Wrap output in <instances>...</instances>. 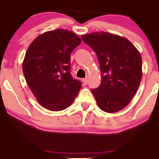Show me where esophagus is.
<instances>
[{"instance_id": "1", "label": "esophagus", "mask_w": 159, "mask_h": 159, "mask_svg": "<svg viewBox=\"0 0 159 159\" xmlns=\"http://www.w3.org/2000/svg\"><path fill=\"white\" fill-rule=\"evenodd\" d=\"M82 82H83L84 85L85 86L88 84V79H87V78H84V79H82Z\"/></svg>"}]
</instances>
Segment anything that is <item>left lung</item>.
<instances>
[{
	"label": "left lung",
	"instance_id": "obj_1",
	"mask_svg": "<svg viewBox=\"0 0 159 159\" xmlns=\"http://www.w3.org/2000/svg\"><path fill=\"white\" fill-rule=\"evenodd\" d=\"M97 54L101 83L92 89L102 111L115 113L126 107L135 95L142 77V56L125 37L105 31L81 36Z\"/></svg>",
	"mask_w": 159,
	"mask_h": 159
}]
</instances>
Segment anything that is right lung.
Listing matches in <instances>:
<instances>
[{
    "label": "right lung",
    "mask_w": 159,
    "mask_h": 159,
    "mask_svg": "<svg viewBox=\"0 0 159 159\" xmlns=\"http://www.w3.org/2000/svg\"><path fill=\"white\" fill-rule=\"evenodd\" d=\"M81 39L66 29L46 31L28 48L23 61L26 83L37 100L50 111H62L73 103L82 84L70 73V54Z\"/></svg>",
    "instance_id": "right-lung-1"
}]
</instances>
